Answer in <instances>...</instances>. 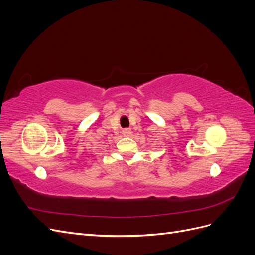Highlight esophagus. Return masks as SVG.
I'll list each match as a JSON object with an SVG mask.
<instances>
[{
	"label": "esophagus",
	"mask_w": 255,
	"mask_h": 255,
	"mask_svg": "<svg viewBox=\"0 0 255 255\" xmlns=\"http://www.w3.org/2000/svg\"><path fill=\"white\" fill-rule=\"evenodd\" d=\"M122 134H123V136H129L130 134H132V129L128 128L122 129Z\"/></svg>",
	"instance_id": "34e87169"
}]
</instances>
